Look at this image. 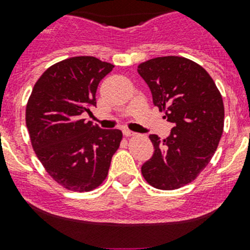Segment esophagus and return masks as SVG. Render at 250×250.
Masks as SVG:
<instances>
[{
  "mask_svg": "<svg viewBox=\"0 0 250 250\" xmlns=\"http://www.w3.org/2000/svg\"><path fill=\"white\" fill-rule=\"evenodd\" d=\"M123 134L125 136H127V138H129V136H134V135H135V132L131 131V130H129V129H124L123 130Z\"/></svg>",
  "mask_w": 250,
  "mask_h": 250,
  "instance_id": "esophagus-1",
  "label": "esophagus"
}]
</instances>
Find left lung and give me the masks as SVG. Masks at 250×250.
Here are the masks:
<instances>
[{"label": "left lung", "instance_id": "left-lung-1", "mask_svg": "<svg viewBox=\"0 0 250 250\" xmlns=\"http://www.w3.org/2000/svg\"><path fill=\"white\" fill-rule=\"evenodd\" d=\"M138 72L154 105L174 125L164 140L149 136L154 154L141 173L151 187L174 190L193 182L213 158L224 127L222 95L210 75L185 57L151 59Z\"/></svg>", "mask_w": 250, "mask_h": 250}]
</instances>
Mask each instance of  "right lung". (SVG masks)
<instances>
[{"label":"right lung","instance_id":"right-lung-1","mask_svg":"<svg viewBox=\"0 0 250 250\" xmlns=\"http://www.w3.org/2000/svg\"><path fill=\"white\" fill-rule=\"evenodd\" d=\"M114 65L79 56L51 66L35 83L26 107V125L39 160L68 190L90 191L109 173L123 132L100 129L81 119L96 107V90Z\"/></svg>","mask_w":250,"mask_h":250}]
</instances>
